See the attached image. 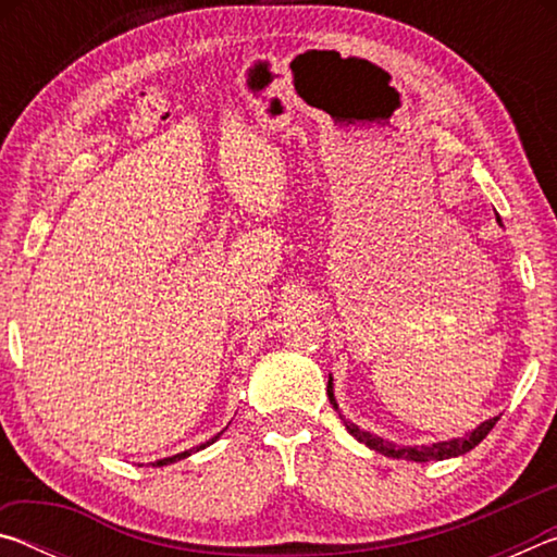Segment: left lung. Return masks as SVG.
Returning a JSON list of instances; mask_svg holds the SVG:
<instances>
[{"label": "left lung", "instance_id": "8db88e82", "mask_svg": "<svg viewBox=\"0 0 557 557\" xmlns=\"http://www.w3.org/2000/svg\"><path fill=\"white\" fill-rule=\"evenodd\" d=\"M326 393H329V400H332V405L334 408L338 410V405H336V400H334V391H332V381H329V385H326ZM342 414V412H338ZM342 420H344V425H346V430L351 432V435L358 440V442H363V445H369L371 449H375V451H383L385 457H393V459H408V461H432V459H449V457H459V455H465V451H469V449H474L479 442H482L488 432H492V428L496 425L498 422V418H492V420H486V422H482V425H479L476 430H471L467 437H459V440H451V442H437V445H422V447H398V445H393V442H385V440H381V437H375V435H371V432H363V430H358L354 422H348L344 414H342Z\"/></svg>", "mask_w": 557, "mask_h": 557}]
</instances>
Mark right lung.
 <instances>
[{"label":"right lung","mask_w":557,"mask_h":557,"mask_svg":"<svg viewBox=\"0 0 557 557\" xmlns=\"http://www.w3.org/2000/svg\"><path fill=\"white\" fill-rule=\"evenodd\" d=\"M221 437V432L215 437H211L209 442H206V445H199V447H194V449H188V451H182V455H174V457H166V459H159V461H154V467H164V465H172V461H176V459H184V457H188L191 455V451H199V449H203V447H209V445H213L215 440Z\"/></svg>","instance_id":"right-lung-1"}]
</instances>
